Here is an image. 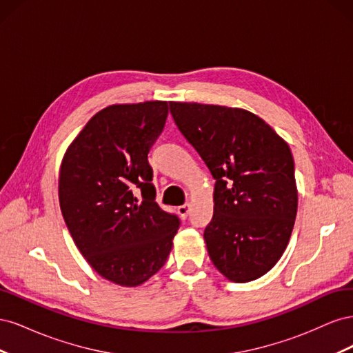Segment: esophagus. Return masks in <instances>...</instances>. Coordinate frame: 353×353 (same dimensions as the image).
<instances>
[{
    "label": "esophagus",
    "instance_id": "esophagus-1",
    "mask_svg": "<svg viewBox=\"0 0 353 353\" xmlns=\"http://www.w3.org/2000/svg\"><path fill=\"white\" fill-rule=\"evenodd\" d=\"M188 212H190V205H188V203H185V205L178 206V213L181 215V218L185 219L188 216Z\"/></svg>",
    "mask_w": 353,
    "mask_h": 353
}]
</instances>
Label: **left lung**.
I'll return each instance as SVG.
<instances>
[{"instance_id": "8db88e82", "label": "left lung", "mask_w": 353, "mask_h": 353, "mask_svg": "<svg viewBox=\"0 0 353 353\" xmlns=\"http://www.w3.org/2000/svg\"><path fill=\"white\" fill-rule=\"evenodd\" d=\"M178 130L215 179L205 228L213 265L236 283L259 279L290 240L297 190L288 144L259 116L225 105L170 101Z\"/></svg>"}]
</instances>
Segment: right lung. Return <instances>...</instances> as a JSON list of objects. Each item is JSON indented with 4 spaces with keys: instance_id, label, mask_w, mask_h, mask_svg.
I'll list each match as a JSON object with an SVG mask.
<instances>
[{
    "instance_id": "add662e5",
    "label": "right lung",
    "mask_w": 353,
    "mask_h": 353,
    "mask_svg": "<svg viewBox=\"0 0 353 353\" xmlns=\"http://www.w3.org/2000/svg\"><path fill=\"white\" fill-rule=\"evenodd\" d=\"M166 101L114 104L83 126L59 179L60 209L87 262L105 280L135 287L165 265L179 228L156 203L148 153L162 134Z\"/></svg>"
}]
</instances>
